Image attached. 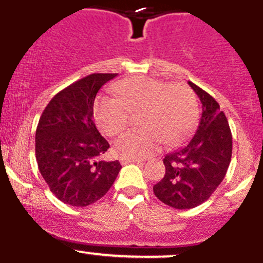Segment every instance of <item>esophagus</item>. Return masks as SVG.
Listing matches in <instances>:
<instances>
[{
	"label": "esophagus",
	"mask_w": 263,
	"mask_h": 263,
	"mask_svg": "<svg viewBox=\"0 0 263 263\" xmlns=\"http://www.w3.org/2000/svg\"><path fill=\"white\" fill-rule=\"evenodd\" d=\"M119 162H121V164H129V163H137V164H142V160L140 159H129V158H121L119 159Z\"/></svg>",
	"instance_id": "esophagus-1"
}]
</instances>
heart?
Returning <instances> with one entry per match:
<instances>
[{"label": "heart", "instance_id": "heart-1", "mask_svg": "<svg viewBox=\"0 0 263 263\" xmlns=\"http://www.w3.org/2000/svg\"><path fill=\"white\" fill-rule=\"evenodd\" d=\"M118 96H101L93 116L99 128L108 136L118 135L128 126L129 110H141L142 128L127 131L114 142L122 158L141 159L154 153L160 142L173 145L193 127L198 103L185 83H167L152 77H135L114 86Z\"/></svg>", "mask_w": 263, "mask_h": 263}]
</instances>
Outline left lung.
<instances>
[{
    "label": "left lung",
    "instance_id": "obj_1",
    "mask_svg": "<svg viewBox=\"0 0 263 263\" xmlns=\"http://www.w3.org/2000/svg\"><path fill=\"white\" fill-rule=\"evenodd\" d=\"M202 103V116L194 136L164 157L165 175L153 186L160 202L176 210H190L215 193L228 172L233 154L229 122L217 101L189 82Z\"/></svg>",
    "mask_w": 263,
    "mask_h": 263
}]
</instances>
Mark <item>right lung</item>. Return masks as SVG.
<instances>
[{
  "instance_id": "obj_1",
  "label": "right lung",
  "mask_w": 263,
  "mask_h": 263,
  "mask_svg": "<svg viewBox=\"0 0 263 263\" xmlns=\"http://www.w3.org/2000/svg\"><path fill=\"white\" fill-rule=\"evenodd\" d=\"M117 73H93L56 93L35 131L38 168L59 200L86 207L101 199L116 181L118 160L100 159L109 142L93 122L96 93Z\"/></svg>"
}]
</instances>
